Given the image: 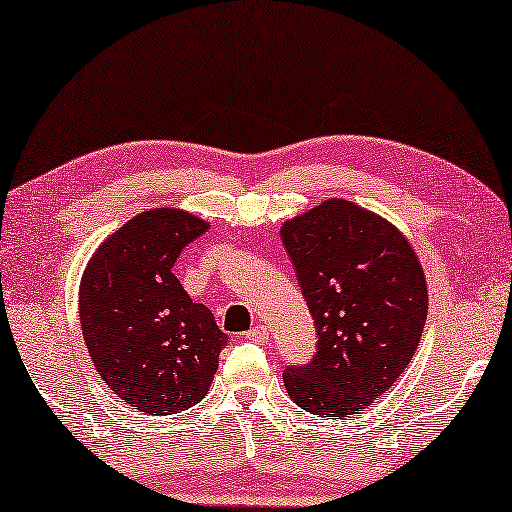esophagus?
<instances>
[{"label": "esophagus", "mask_w": 512, "mask_h": 512, "mask_svg": "<svg viewBox=\"0 0 512 512\" xmlns=\"http://www.w3.org/2000/svg\"><path fill=\"white\" fill-rule=\"evenodd\" d=\"M246 338H248V341L262 345V343L269 341V329H266L264 325H257V327H253L250 331H246Z\"/></svg>", "instance_id": "obj_1"}]
</instances>
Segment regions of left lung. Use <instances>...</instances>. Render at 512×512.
<instances>
[{
  "mask_svg": "<svg viewBox=\"0 0 512 512\" xmlns=\"http://www.w3.org/2000/svg\"><path fill=\"white\" fill-rule=\"evenodd\" d=\"M318 331L306 366H287L285 390L318 417L355 415L390 390L413 359L429 311L417 253L392 222L348 199H327L283 222Z\"/></svg>",
  "mask_w": 512,
  "mask_h": 512,
  "instance_id": "left-lung-1",
  "label": "left lung"
}]
</instances>
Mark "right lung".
Instances as JSON below:
<instances>
[{"mask_svg": "<svg viewBox=\"0 0 512 512\" xmlns=\"http://www.w3.org/2000/svg\"><path fill=\"white\" fill-rule=\"evenodd\" d=\"M208 222L148 208L106 239L78 290L83 338L99 376L146 415H174L208 394L227 336L171 269Z\"/></svg>", "mask_w": 512, "mask_h": 512, "instance_id": "add662e5", "label": "right lung"}]
</instances>
